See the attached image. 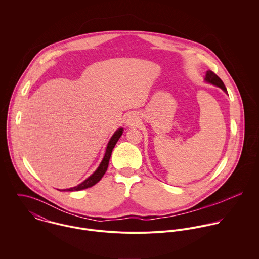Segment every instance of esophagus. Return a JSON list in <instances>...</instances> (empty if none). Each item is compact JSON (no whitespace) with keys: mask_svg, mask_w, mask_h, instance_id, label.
Returning <instances> with one entry per match:
<instances>
[{"mask_svg":"<svg viewBox=\"0 0 259 259\" xmlns=\"http://www.w3.org/2000/svg\"><path fill=\"white\" fill-rule=\"evenodd\" d=\"M138 120V115L135 111H128L123 116V121L126 125H134Z\"/></svg>","mask_w":259,"mask_h":259,"instance_id":"esophagus-1","label":"esophagus"}]
</instances>
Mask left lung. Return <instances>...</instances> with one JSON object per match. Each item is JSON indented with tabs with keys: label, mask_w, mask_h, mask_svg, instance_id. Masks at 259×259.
<instances>
[{
	"label": "left lung",
	"mask_w": 259,
	"mask_h": 259,
	"mask_svg": "<svg viewBox=\"0 0 259 259\" xmlns=\"http://www.w3.org/2000/svg\"><path fill=\"white\" fill-rule=\"evenodd\" d=\"M204 80H205L206 82H208V83H211V84H213V85H217V87L221 88L225 94H227V90H226V88H225L223 81H222V79H221L217 74H214L213 72L207 71L206 74H205V76H204Z\"/></svg>",
	"instance_id": "1"
}]
</instances>
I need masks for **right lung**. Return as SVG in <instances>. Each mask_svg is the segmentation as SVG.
Segmentation results:
<instances>
[{
	"label": "right lung",
	"instance_id": "right-lung-1",
	"mask_svg": "<svg viewBox=\"0 0 259 259\" xmlns=\"http://www.w3.org/2000/svg\"><path fill=\"white\" fill-rule=\"evenodd\" d=\"M122 133H123V128L122 127H119V128H117L114 132V134L111 136V138L110 139L107 147H106V150H105V153H104L102 161L100 162V164L97 167V169L88 179H85L83 182H81L80 184H78L77 185H74L73 187L66 188V189H59V190L77 191V190H81V189H85L88 187H91V186L96 185L97 183H99L102 180V178L104 177V175L106 174L107 169H108L109 161H110V158H111L112 149L114 148V146L116 145V143L119 140V138L121 137Z\"/></svg>",
	"mask_w": 259,
	"mask_h": 259
}]
</instances>
